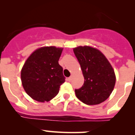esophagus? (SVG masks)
I'll use <instances>...</instances> for the list:
<instances>
[{
    "instance_id": "obj_1",
    "label": "esophagus",
    "mask_w": 135,
    "mask_h": 135,
    "mask_svg": "<svg viewBox=\"0 0 135 135\" xmlns=\"http://www.w3.org/2000/svg\"><path fill=\"white\" fill-rule=\"evenodd\" d=\"M72 78H73V76H70V77L69 78H68V81H70L72 80Z\"/></svg>"
}]
</instances>
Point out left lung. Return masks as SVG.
Returning a JSON list of instances; mask_svg holds the SVG:
<instances>
[{"label": "left lung", "mask_w": 135, "mask_h": 135, "mask_svg": "<svg viewBox=\"0 0 135 135\" xmlns=\"http://www.w3.org/2000/svg\"><path fill=\"white\" fill-rule=\"evenodd\" d=\"M73 51L84 77L82 87L75 89L76 97L88 105L103 103L109 97L115 84L109 61L99 50L89 46H79Z\"/></svg>", "instance_id": "1"}]
</instances>
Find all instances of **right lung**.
<instances>
[{
	"mask_svg": "<svg viewBox=\"0 0 135 135\" xmlns=\"http://www.w3.org/2000/svg\"><path fill=\"white\" fill-rule=\"evenodd\" d=\"M62 48L43 47L34 51L22 68L21 78L26 93L38 102L49 101L65 81L59 59Z\"/></svg>",
	"mask_w": 135,
	"mask_h": 135,
	"instance_id": "add662e5",
	"label": "right lung"
}]
</instances>
